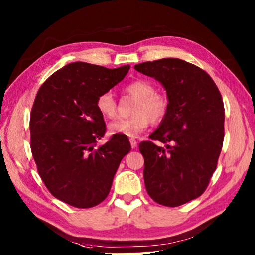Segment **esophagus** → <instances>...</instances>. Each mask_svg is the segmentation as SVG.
Listing matches in <instances>:
<instances>
[{
    "mask_svg": "<svg viewBox=\"0 0 255 255\" xmlns=\"http://www.w3.org/2000/svg\"><path fill=\"white\" fill-rule=\"evenodd\" d=\"M129 141H130V145H131V148L132 149H134V148H136L137 147V140L136 139H130V140H129Z\"/></svg>",
    "mask_w": 255,
    "mask_h": 255,
    "instance_id": "esophagus-1",
    "label": "esophagus"
}]
</instances>
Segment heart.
I'll list each match as a JSON object with an SVG mask.
<instances>
[{"instance_id": "obj_1", "label": "heart", "mask_w": 255, "mask_h": 255, "mask_svg": "<svg viewBox=\"0 0 255 255\" xmlns=\"http://www.w3.org/2000/svg\"><path fill=\"white\" fill-rule=\"evenodd\" d=\"M125 91L136 99L132 107L133 115L112 122L108 125L111 133L133 138L143 132L150 122L156 125L164 121L169 113L170 100L165 93L156 92L153 83L142 79L133 80L126 85ZM96 108L106 118L115 117L117 103L112 92H103L97 96Z\"/></svg>"}]
</instances>
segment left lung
Here are the masks:
<instances>
[{"label": "left lung", "instance_id": "1", "mask_svg": "<svg viewBox=\"0 0 255 255\" xmlns=\"http://www.w3.org/2000/svg\"><path fill=\"white\" fill-rule=\"evenodd\" d=\"M162 83L170 108L150 139L139 143L144 159L143 177L149 196L167 207L199 197L217 167L225 137L223 97L210 75L177 58L134 66Z\"/></svg>", "mask_w": 255, "mask_h": 255}]
</instances>
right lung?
Listing matches in <instances>:
<instances>
[{"label":"right lung","mask_w":255,"mask_h":255,"mask_svg":"<svg viewBox=\"0 0 255 255\" xmlns=\"http://www.w3.org/2000/svg\"><path fill=\"white\" fill-rule=\"evenodd\" d=\"M130 69L72 62L48 78L31 108L30 149L38 174L53 196L77 208L101 204L131 147L124 136L97 145L106 125L96 99Z\"/></svg>","instance_id":"obj_1"}]
</instances>
